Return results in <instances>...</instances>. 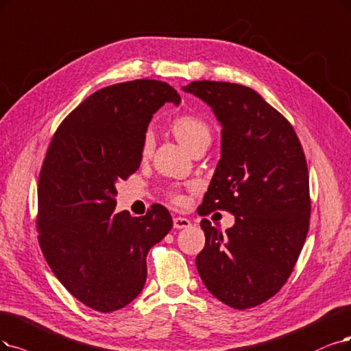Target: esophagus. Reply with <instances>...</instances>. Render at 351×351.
I'll list each match as a JSON object with an SVG mask.
<instances>
[{
  "label": "esophagus",
  "instance_id": "1",
  "mask_svg": "<svg viewBox=\"0 0 351 351\" xmlns=\"http://www.w3.org/2000/svg\"><path fill=\"white\" fill-rule=\"evenodd\" d=\"M191 226V221L185 217H175L173 218V227L176 230H182V228H188Z\"/></svg>",
  "mask_w": 351,
  "mask_h": 351
}]
</instances>
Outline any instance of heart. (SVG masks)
I'll return each instance as SVG.
<instances>
[{"label":"heart","mask_w":351,"mask_h":351,"mask_svg":"<svg viewBox=\"0 0 351 351\" xmlns=\"http://www.w3.org/2000/svg\"><path fill=\"white\" fill-rule=\"evenodd\" d=\"M172 132L178 141L186 147L189 152L197 147L198 145L204 141H211V127L201 117L195 114H182L176 117L172 121ZM153 149V134L152 132H146L145 137H143V145H141V154L149 156ZM173 204H182L184 198L179 195L178 192H172L169 195Z\"/></svg>","instance_id":"obj_1"}]
</instances>
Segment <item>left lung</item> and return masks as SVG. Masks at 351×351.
<instances>
[{"label":"left lung","mask_w":351,"mask_h":351,"mask_svg":"<svg viewBox=\"0 0 351 351\" xmlns=\"http://www.w3.org/2000/svg\"><path fill=\"white\" fill-rule=\"evenodd\" d=\"M182 89L213 107L223 125L221 159L198 214L236 217L224 234L201 221L198 274L217 300L249 309L280 291L304 247L311 215L305 153L291 123L252 88L195 81Z\"/></svg>","instance_id":"left-lung-1"}]
</instances>
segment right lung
<instances>
[{
	"mask_svg": "<svg viewBox=\"0 0 351 351\" xmlns=\"http://www.w3.org/2000/svg\"><path fill=\"white\" fill-rule=\"evenodd\" d=\"M179 101L162 81L110 85L81 102L47 147L37 189L38 244L68 292L99 313L124 308L141 292L146 256L173 226L160 204L141 217L115 213L114 195L117 180L140 166L152 115Z\"/></svg>",
	"mask_w": 351,
	"mask_h": 351,
	"instance_id": "1",
	"label": "right lung"
}]
</instances>
